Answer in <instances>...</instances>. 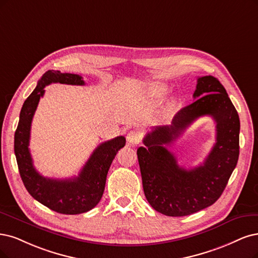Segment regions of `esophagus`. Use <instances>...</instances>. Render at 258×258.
Masks as SVG:
<instances>
[{
  "mask_svg": "<svg viewBox=\"0 0 258 258\" xmlns=\"http://www.w3.org/2000/svg\"><path fill=\"white\" fill-rule=\"evenodd\" d=\"M126 139H127V141L130 142V144L136 145V144H139V142H140L141 135L136 131H131L128 134H127V136H126Z\"/></svg>",
  "mask_w": 258,
  "mask_h": 258,
  "instance_id": "esophagus-1",
  "label": "esophagus"
}]
</instances>
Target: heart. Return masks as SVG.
Here are the masks:
<instances>
[{"label": "heart", "mask_w": 258, "mask_h": 258, "mask_svg": "<svg viewBox=\"0 0 258 258\" xmlns=\"http://www.w3.org/2000/svg\"><path fill=\"white\" fill-rule=\"evenodd\" d=\"M168 90H169V87L166 84H164V83H153V84L150 85L148 92H149L150 97H152V98H161V97H164V95L168 92ZM173 107H174V103L170 104L169 107H168V111H170Z\"/></svg>", "instance_id": "obj_1"}]
</instances>
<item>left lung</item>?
I'll use <instances>...</instances> for the list:
<instances>
[{"label": "left lung", "instance_id": "left-lung-1", "mask_svg": "<svg viewBox=\"0 0 258 258\" xmlns=\"http://www.w3.org/2000/svg\"><path fill=\"white\" fill-rule=\"evenodd\" d=\"M194 103L180 109L171 125L158 126L137 150L145 196L156 212L183 217L213 205L220 198L239 157V116L222 84L212 75L198 78ZM216 122V144L203 165L187 170L164 147L196 118Z\"/></svg>", "mask_w": 258, "mask_h": 258}]
</instances>
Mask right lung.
Returning <instances> with one entry per match:
<instances>
[{
  "label": "right lung",
  "instance_id": "1",
  "mask_svg": "<svg viewBox=\"0 0 258 258\" xmlns=\"http://www.w3.org/2000/svg\"><path fill=\"white\" fill-rule=\"evenodd\" d=\"M52 83L85 85L81 75L46 71L22 106L15 133V154L19 172L28 194L56 213L78 215L90 211L100 202L109 167L118 151L125 146V138L118 136L95 148L79 176L66 179L42 176L34 167L28 146L34 113L40 98L43 97L44 87Z\"/></svg>",
  "mask_w": 258,
  "mask_h": 258
}]
</instances>
